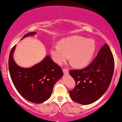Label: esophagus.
<instances>
[{"label":"esophagus","mask_w":122,"mask_h":122,"mask_svg":"<svg viewBox=\"0 0 122 122\" xmlns=\"http://www.w3.org/2000/svg\"><path fill=\"white\" fill-rule=\"evenodd\" d=\"M63 71L64 74H65V75L69 74V70H68V69H66V68H64V69H63Z\"/></svg>","instance_id":"esophagus-1"}]
</instances>
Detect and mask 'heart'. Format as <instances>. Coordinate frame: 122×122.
Returning a JSON list of instances; mask_svg holds the SVG:
<instances>
[{"label":"heart","instance_id":"obj_1","mask_svg":"<svg viewBox=\"0 0 122 122\" xmlns=\"http://www.w3.org/2000/svg\"><path fill=\"white\" fill-rule=\"evenodd\" d=\"M96 49V44L92 39L80 36H72L63 39L59 45H53L51 53L53 61L61 65L69 59L77 67L87 65L92 59Z\"/></svg>","mask_w":122,"mask_h":122}]
</instances>
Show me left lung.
I'll return each instance as SVG.
<instances>
[{"mask_svg":"<svg viewBox=\"0 0 122 122\" xmlns=\"http://www.w3.org/2000/svg\"><path fill=\"white\" fill-rule=\"evenodd\" d=\"M114 67L113 54L106 44L90 65L81 70H70V74L76 81L75 88L69 91L72 100L88 105L99 99L111 84Z\"/></svg>","mask_w":122,"mask_h":122,"instance_id":"8db88e82","label":"left lung"}]
</instances>
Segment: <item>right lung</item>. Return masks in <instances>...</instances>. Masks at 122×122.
<instances>
[{"mask_svg":"<svg viewBox=\"0 0 122 122\" xmlns=\"http://www.w3.org/2000/svg\"><path fill=\"white\" fill-rule=\"evenodd\" d=\"M28 32L23 36L33 35ZM15 46L10 51L9 69L11 80L19 94L28 101L41 103L48 100L55 83L63 75L62 69L49 56L31 68H22L14 62L13 55Z\"/></svg>","mask_w":122,"mask_h":122,"instance_id":"add662e5","label":"right lung"}]
</instances>
